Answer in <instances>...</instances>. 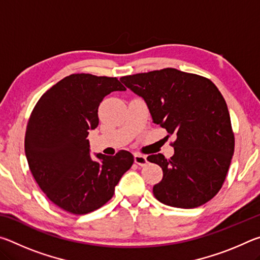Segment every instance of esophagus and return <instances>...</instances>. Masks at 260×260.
I'll return each mask as SVG.
<instances>
[{"instance_id":"esophagus-1","label":"esophagus","mask_w":260,"mask_h":260,"mask_svg":"<svg viewBox=\"0 0 260 260\" xmlns=\"http://www.w3.org/2000/svg\"><path fill=\"white\" fill-rule=\"evenodd\" d=\"M134 161L140 166H144L148 162L147 157L143 155H140V153H135L134 155Z\"/></svg>"}]
</instances>
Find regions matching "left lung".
Masks as SVG:
<instances>
[{
  "label": "left lung",
  "mask_w": 260,
  "mask_h": 260,
  "mask_svg": "<svg viewBox=\"0 0 260 260\" xmlns=\"http://www.w3.org/2000/svg\"><path fill=\"white\" fill-rule=\"evenodd\" d=\"M142 98L152 121L173 135L174 155L148 156L162 179L153 186L160 203L193 209L217 195L230 169L235 139L225 99L214 83L197 74L162 69L120 78Z\"/></svg>",
  "instance_id": "left-lung-1"
}]
</instances>
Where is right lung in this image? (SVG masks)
Listing matches in <instances>:
<instances>
[{
  "label": "right lung",
  "instance_id": "obj_1",
  "mask_svg": "<svg viewBox=\"0 0 260 260\" xmlns=\"http://www.w3.org/2000/svg\"><path fill=\"white\" fill-rule=\"evenodd\" d=\"M126 90L117 78L71 74L38 101L27 122L25 155L35 181L52 203L86 214L112 199L114 187L133 165L129 151L90 157V129L99 125V107L112 91Z\"/></svg>",
  "mask_w": 260,
  "mask_h": 260
}]
</instances>
